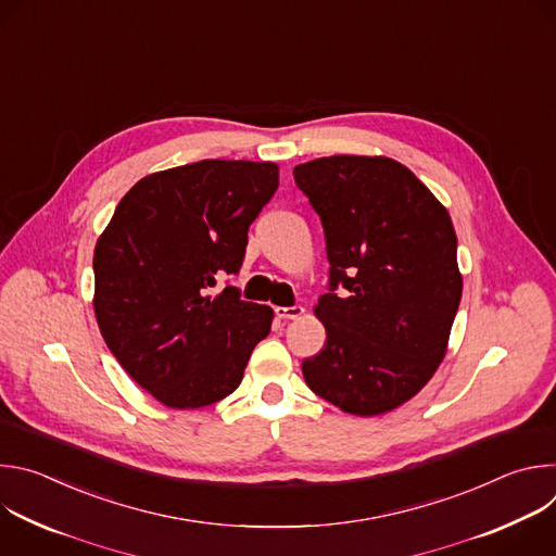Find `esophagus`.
I'll list each match as a JSON object with an SVG mask.
<instances>
[{
  "label": "esophagus",
  "instance_id": "34e87169",
  "mask_svg": "<svg viewBox=\"0 0 556 556\" xmlns=\"http://www.w3.org/2000/svg\"><path fill=\"white\" fill-rule=\"evenodd\" d=\"M303 312H305V309H303L301 305H288V307L279 305V307H275V314L279 316V319H299V316H301Z\"/></svg>",
  "mask_w": 556,
  "mask_h": 556
}]
</instances>
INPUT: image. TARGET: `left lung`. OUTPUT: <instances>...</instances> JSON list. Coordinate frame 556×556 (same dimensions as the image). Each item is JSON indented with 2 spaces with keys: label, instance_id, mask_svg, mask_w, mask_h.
<instances>
[{
  "label": "left lung",
  "instance_id": "obj_1",
  "mask_svg": "<svg viewBox=\"0 0 556 556\" xmlns=\"http://www.w3.org/2000/svg\"><path fill=\"white\" fill-rule=\"evenodd\" d=\"M292 176L321 217L330 262V290L314 307L328 341L303 361V378L348 414L391 412L446 352L462 299L453 222L391 157H316Z\"/></svg>",
  "mask_w": 556,
  "mask_h": 556
}]
</instances>
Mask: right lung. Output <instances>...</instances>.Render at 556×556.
<instances>
[{
	"label": "right lung",
	"mask_w": 556,
	"mask_h": 556,
	"mask_svg": "<svg viewBox=\"0 0 556 556\" xmlns=\"http://www.w3.org/2000/svg\"><path fill=\"white\" fill-rule=\"evenodd\" d=\"M279 187L275 163L200 161L136 182L94 249V312L123 369L172 409L240 387L273 309L211 288L240 273L249 226Z\"/></svg>",
	"instance_id": "1"
}]
</instances>
